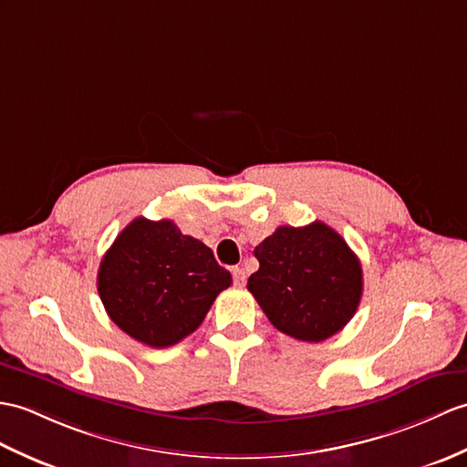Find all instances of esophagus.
I'll use <instances>...</instances> for the list:
<instances>
[{"label":"esophagus","instance_id":"obj_1","mask_svg":"<svg viewBox=\"0 0 467 467\" xmlns=\"http://www.w3.org/2000/svg\"><path fill=\"white\" fill-rule=\"evenodd\" d=\"M233 280L236 286H243L246 283V273L241 268V266H234L233 268Z\"/></svg>","mask_w":467,"mask_h":467}]
</instances>
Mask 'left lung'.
Segmentation results:
<instances>
[{"label": "left lung", "instance_id": "8db88e82", "mask_svg": "<svg viewBox=\"0 0 467 467\" xmlns=\"http://www.w3.org/2000/svg\"><path fill=\"white\" fill-rule=\"evenodd\" d=\"M246 288L273 327L302 342L340 332L362 298V266L344 238L320 221L278 226L254 248Z\"/></svg>", "mask_w": 467, "mask_h": 467}]
</instances>
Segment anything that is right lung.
Segmentation results:
<instances>
[{
	"label": "right lung",
	"mask_w": 467,
	"mask_h": 467,
	"mask_svg": "<svg viewBox=\"0 0 467 467\" xmlns=\"http://www.w3.org/2000/svg\"><path fill=\"white\" fill-rule=\"evenodd\" d=\"M233 276L207 244L172 221L139 216L105 253L97 290L109 318L150 348H167L201 327Z\"/></svg>",
	"instance_id": "1"
}]
</instances>
